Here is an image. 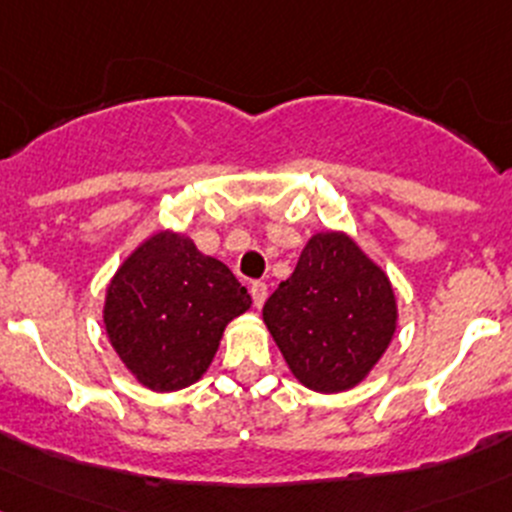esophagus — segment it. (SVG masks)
Wrapping results in <instances>:
<instances>
[{
  "instance_id": "1",
  "label": "esophagus",
  "mask_w": 512,
  "mask_h": 512,
  "mask_svg": "<svg viewBox=\"0 0 512 512\" xmlns=\"http://www.w3.org/2000/svg\"><path fill=\"white\" fill-rule=\"evenodd\" d=\"M249 291H251V298H254L256 308H261V305L266 303V295H268V286H266V283L254 281V283H251Z\"/></svg>"
}]
</instances>
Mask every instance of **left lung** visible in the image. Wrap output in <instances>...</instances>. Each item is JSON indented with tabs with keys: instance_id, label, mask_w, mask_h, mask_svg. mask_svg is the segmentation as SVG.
Returning <instances> with one entry per match:
<instances>
[{
	"instance_id": "8db88e82",
	"label": "left lung",
	"mask_w": 512,
	"mask_h": 512,
	"mask_svg": "<svg viewBox=\"0 0 512 512\" xmlns=\"http://www.w3.org/2000/svg\"><path fill=\"white\" fill-rule=\"evenodd\" d=\"M263 323L300 384L357 387L392 342L397 298L387 273L342 231H320L291 278L263 305Z\"/></svg>"
}]
</instances>
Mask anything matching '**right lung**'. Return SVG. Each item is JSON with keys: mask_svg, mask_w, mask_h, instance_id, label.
<instances>
[{"mask_svg": "<svg viewBox=\"0 0 512 512\" xmlns=\"http://www.w3.org/2000/svg\"><path fill=\"white\" fill-rule=\"evenodd\" d=\"M249 308L251 295L224 263L189 236L157 231L110 278L103 323L140 384L175 392L202 379L224 328Z\"/></svg>", "mask_w": 512, "mask_h": 512, "instance_id": "right-lung-1", "label": "right lung"}]
</instances>
